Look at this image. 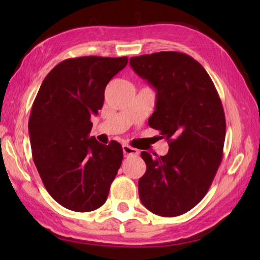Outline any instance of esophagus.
<instances>
[{
    "instance_id": "obj_1",
    "label": "esophagus",
    "mask_w": 260,
    "mask_h": 260,
    "mask_svg": "<svg viewBox=\"0 0 260 260\" xmlns=\"http://www.w3.org/2000/svg\"><path fill=\"white\" fill-rule=\"evenodd\" d=\"M122 151H124V156L128 157V156H138L139 155V151L136 150V149L132 148L129 146H127V144H124L122 146Z\"/></svg>"
}]
</instances>
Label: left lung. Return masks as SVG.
Masks as SVG:
<instances>
[{
    "mask_svg": "<svg viewBox=\"0 0 260 260\" xmlns=\"http://www.w3.org/2000/svg\"><path fill=\"white\" fill-rule=\"evenodd\" d=\"M134 72L156 90L148 124L169 142L165 156L141 152L147 171L139 180L142 204L161 217L191 210L208 192L222 159L225 112L217 89L199 61L183 52L132 57Z\"/></svg>",
    "mask_w": 260,
    "mask_h": 260,
    "instance_id": "obj_1",
    "label": "left lung"
}]
</instances>
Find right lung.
I'll return each instance as SVG.
<instances>
[{
    "label": "right lung",
    "instance_id": "right-lung-1",
    "mask_svg": "<svg viewBox=\"0 0 260 260\" xmlns=\"http://www.w3.org/2000/svg\"><path fill=\"white\" fill-rule=\"evenodd\" d=\"M127 61L126 56L65 59L48 73L34 100L28 120L34 164L47 191L69 210L102 206L121 165L120 144L104 146L89 133L105 87Z\"/></svg>",
    "mask_w": 260,
    "mask_h": 260
}]
</instances>
